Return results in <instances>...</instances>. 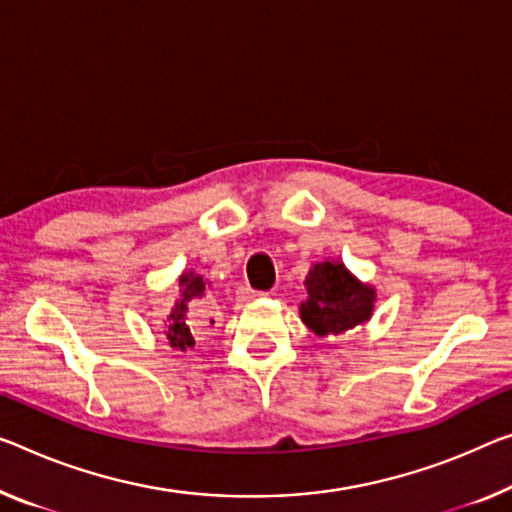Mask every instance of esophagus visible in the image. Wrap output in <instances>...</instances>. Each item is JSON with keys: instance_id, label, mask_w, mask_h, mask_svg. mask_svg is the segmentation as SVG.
Instances as JSON below:
<instances>
[{"instance_id": "obj_1", "label": "esophagus", "mask_w": 512, "mask_h": 512, "mask_svg": "<svg viewBox=\"0 0 512 512\" xmlns=\"http://www.w3.org/2000/svg\"><path fill=\"white\" fill-rule=\"evenodd\" d=\"M267 293H258V290H249V288H242L238 293V300L240 302H254L258 297H265Z\"/></svg>"}]
</instances>
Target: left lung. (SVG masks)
<instances>
[{
	"label": "left lung",
	"mask_w": 512,
	"mask_h": 512,
	"mask_svg": "<svg viewBox=\"0 0 512 512\" xmlns=\"http://www.w3.org/2000/svg\"><path fill=\"white\" fill-rule=\"evenodd\" d=\"M304 288L306 300L300 304V318L313 334L322 338L364 325L375 311V288L359 281L338 258L313 263L304 279Z\"/></svg>",
	"instance_id": "8db88e82"
}]
</instances>
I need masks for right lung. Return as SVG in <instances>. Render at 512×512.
Returning <instances> with one entry per match:
<instances>
[{"mask_svg":"<svg viewBox=\"0 0 512 512\" xmlns=\"http://www.w3.org/2000/svg\"><path fill=\"white\" fill-rule=\"evenodd\" d=\"M210 288V279L194 270H185L178 277V290L176 300L171 311L164 320V338L174 350H190L194 348V336H192V320L203 306H206V295Z\"/></svg>","mask_w":512,"mask_h":512,"instance_id":"right-lung-1","label":"right lung"}]
</instances>
